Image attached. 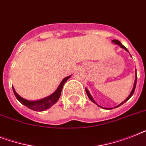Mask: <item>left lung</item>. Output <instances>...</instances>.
Here are the masks:
<instances>
[{
  "label": "left lung",
  "instance_id": "left-lung-1",
  "mask_svg": "<svg viewBox=\"0 0 146 146\" xmlns=\"http://www.w3.org/2000/svg\"><path fill=\"white\" fill-rule=\"evenodd\" d=\"M112 42H113V43H114V44H117V45H119V46H120V48H123L125 50H126V51H127V52H129V51H128V50H127V48H126V47L123 46V44H121V42H119L118 40H113V41H112ZM136 80H137V76H136V77H135V82H134L133 87V89H132L131 92H130V94H129V96H128V97H127V98H126V99H125L124 101H123V102H121L120 104H118L117 106H116L115 108H117V107L120 106V105H122V104H123V103H125V102H127V101H128V100H129V98H130L132 97V96H133V93H134V91H135V89H136ZM86 92L87 96H88V97H89V99H90V100H91L92 102H93V103H95V104H97L98 106L100 107V108H102V107H101V106H100V105H98V104L97 103H96V101H95V100H94V98H92V96H91V94H90V92H89V90H88V89H86ZM109 109H111V108H109Z\"/></svg>",
  "mask_w": 146,
  "mask_h": 146
}]
</instances>
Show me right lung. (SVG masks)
<instances>
[{
	"label": "right lung",
	"instance_id": "obj_1",
	"mask_svg": "<svg viewBox=\"0 0 146 146\" xmlns=\"http://www.w3.org/2000/svg\"><path fill=\"white\" fill-rule=\"evenodd\" d=\"M70 76L71 75L64 78V80L61 81V82L60 83L59 86L57 87L56 91L54 93L51 94L50 96H48L46 98H42V99L36 100V101H29V100H27L26 98H23L21 97V96H19L17 93V92L15 91L13 86H12L13 91V93H14L15 96L17 98V100L21 104H23V105L27 107L28 108L35 111H46L47 109L50 108V107L54 105L58 101V99L60 98V94H61L62 89H63L64 83L70 78Z\"/></svg>",
	"mask_w": 146,
	"mask_h": 146
}]
</instances>
